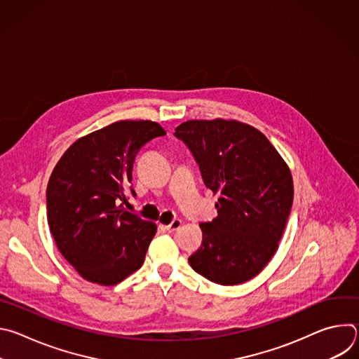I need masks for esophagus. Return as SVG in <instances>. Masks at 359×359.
Returning <instances> with one entry per match:
<instances>
[{"mask_svg":"<svg viewBox=\"0 0 359 359\" xmlns=\"http://www.w3.org/2000/svg\"><path fill=\"white\" fill-rule=\"evenodd\" d=\"M180 226H182V222H180V220H173L170 224L163 226V229L168 230L169 233H172V231H176L177 229H180Z\"/></svg>","mask_w":359,"mask_h":359,"instance_id":"1","label":"esophagus"}]
</instances>
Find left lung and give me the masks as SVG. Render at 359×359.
<instances>
[{"mask_svg": "<svg viewBox=\"0 0 359 359\" xmlns=\"http://www.w3.org/2000/svg\"><path fill=\"white\" fill-rule=\"evenodd\" d=\"M175 136L191 151L204 184L220 194L217 217L201 223L191 269L216 284L257 276L274 255L292 206L288 166L270 140L237 121H187Z\"/></svg>", "mask_w": 359, "mask_h": 359, "instance_id": "1", "label": "left lung"}]
</instances>
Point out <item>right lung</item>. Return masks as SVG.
Masks as SVG:
<instances>
[{
    "label": "right lung",
    "instance_id": "right-lung-1",
    "mask_svg": "<svg viewBox=\"0 0 359 359\" xmlns=\"http://www.w3.org/2000/svg\"><path fill=\"white\" fill-rule=\"evenodd\" d=\"M165 129L150 121H119L78 139L46 187V219L58 250L88 281L115 285L139 270L156 224L119 203L143 144ZM132 196H136L130 187Z\"/></svg>",
    "mask_w": 359,
    "mask_h": 359
}]
</instances>
